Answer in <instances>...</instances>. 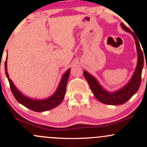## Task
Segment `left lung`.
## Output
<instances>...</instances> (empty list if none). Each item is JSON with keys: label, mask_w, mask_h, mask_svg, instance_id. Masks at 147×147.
<instances>
[{"label": "left lung", "mask_w": 147, "mask_h": 147, "mask_svg": "<svg viewBox=\"0 0 147 147\" xmlns=\"http://www.w3.org/2000/svg\"><path fill=\"white\" fill-rule=\"evenodd\" d=\"M120 25L124 31L132 34V35L133 36L136 46V51H137V64H136L135 71L129 82L119 90L114 92H108L100 85L99 82L94 76L88 73L86 70H84V77L87 80L94 96L102 103L108 105H120L125 103L138 91L141 82L142 71L144 65L143 53L137 37L134 33H132L131 30L126 27L123 23H120Z\"/></svg>", "instance_id": "obj_1"}]
</instances>
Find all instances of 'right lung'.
Masks as SVG:
<instances>
[{"label":"right lung","instance_id":"right-lung-1","mask_svg":"<svg viewBox=\"0 0 147 147\" xmlns=\"http://www.w3.org/2000/svg\"><path fill=\"white\" fill-rule=\"evenodd\" d=\"M5 74L7 76V79L9 80L10 84V87L13 93L14 97L17 100L18 102L21 104L25 107H27L29 109L33 110L35 112H44L47 111L53 108H55L56 106L59 105L65 97V94L66 92V86L69 78L70 70L71 69H67L63 76H62L61 81H60L58 87L55 92V93L50 96L49 97L45 99H35V98H31L27 97L21 93L17 87L14 85L13 82L9 78V74L7 72V57L6 59L5 63Z\"/></svg>","mask_w":147,"mask_h":147}]
</instances>
